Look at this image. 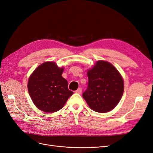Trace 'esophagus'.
<instances>
[{
    "label": "esophagus",
    "mask_w": 153,
    "mask_h": 153,
    "mask_svg": "<svg viewBox=\"0 0 153 153\" xmlns=\"http://www.w3.org/2000/svg\"><path fill=\"white\" fill-rule=\"evenodd\" d=\"M82 88H78V89L76 90V91H75V92L76 93H78V94H81V92H82Z\"/></svg>",
    "instance_id": "34e87169"
}]
</instances>
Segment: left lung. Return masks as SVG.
<instances>
[{
	"instance_id": "8db88e82",
	"label": "left lung",
	"mask_w": 153,
	"mask_h": 153,
	"mask_svg": "<svg viewBox=\"0 0 153 153\" xmlns=\"http://www.w3.org/2000/svg\"><path fill=\"white\" fill-rule=\"evenodd\" d=\"M87 76L89 82L82 96L89 107L100 113L114 109L124 91V82L117 69L110 63L100 61L87 71Z\"/></svg>"
}]
</instances>
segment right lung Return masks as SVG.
I'll use <instances>...</instances> for the list:
<instances>
[{
    "instance_id": "add662e5",
    "label": "right lung",
    "mask_w": 153,
    "mask_h": 153,
    "mask_svg": "<svg viewBox=\"0 0 153 153\" xmlns=\"http://www.w3.org/2000/svg\"><path fill=\"white\" fill-rule=\"evenodd\" d=\"M62 68L47 62L37 68L30 76L28 91L37 108L47 113L61 110L73 92L68 89V81L62 76Z\"/></svg>"
}]
</instances>
